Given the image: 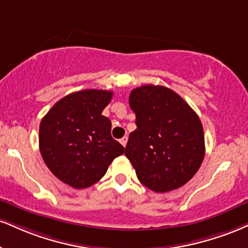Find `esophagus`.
<instances>
[{
	"instance_id": "34e87169",
	"label": "esophagus",
	"mask_w": 248,
	"mask_h": 248,
	"mask_svg": "<svg viewBox=\"0 0 248 248\" xmlns=\"http://www.w3.org/2000/svg\"><path fill=\"white\" fill-rule=\"evenodd\" d=\"M127 141H128V137H127V136H124V137H122V139L120 140V143H121L122 145H124V147H126Z\"/></svg>"
}]
</instances>
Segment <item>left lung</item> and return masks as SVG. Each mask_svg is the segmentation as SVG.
Instances as JSON below:
<instances>
[{
    "label": "left lung",
    "instance_id": "obj_1",
    "mask_svg": "<svg viewBox=\"0 0 248 248\" xmlns=\"http://www.w3.org/2000/svg\"><path fill=\"white\" fill-rule=\"evenodd\" d=\"M137 128L130 133L124 155L139 180L165 193L188 183L204 158L200 118L171 89L142 85L129 94Z\"/></svg>",
    "mask_w": 248,
    "mask_h": 248
}]
</instances>
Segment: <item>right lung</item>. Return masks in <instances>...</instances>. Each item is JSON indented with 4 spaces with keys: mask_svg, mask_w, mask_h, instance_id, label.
Masks as SVG:
<instances>
[{
    "mask_svg": "<svg viewBox=\"0 0 248 248\" xmlns=\"http://www.w3.org/2000/svg\"><path fill=\"white\" fill-rule=\"evenodd\" d=\"M112 91L89 89L60 99L39 127V149L56 178L76 189L86 188L105 175L124 148L111 135L104 108Z\"/></svg>",
    "mask_w": 248,
    "mask_h": 248,
    "instance_id": "1",
    "label": "right lung"
}]
</instances>
